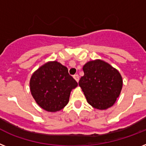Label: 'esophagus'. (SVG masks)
Segmentation results:
<instances>
[{
	"instance_id": "1",
	"label": "esophagus",
	"mask_w": 146,
	"mask_h": 146,
	"mask_svg": "<svg viewBox=\"0 0 146 146\" xmlns=\"http://www.w3.org/2000/svg\"><path fill=\"white\" fill-rule=\"evenodd\" d=\"M73 78L75 79V80L77 82H79V75H78V74H75V75L73 76Z\"/></svg>"
}]
</instances>
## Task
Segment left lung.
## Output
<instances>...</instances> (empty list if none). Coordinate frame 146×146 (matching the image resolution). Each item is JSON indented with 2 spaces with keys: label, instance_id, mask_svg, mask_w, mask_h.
I'll return each mask as SVG.
<instances>
[{
  "label": "left lung",
  "instance_id": "8db88e82",
  "mask_svg": "<svg viewBox=\"0 0 146 146\" xmlns=\"http://www.w3.org/2000/svg\"><path fill=\"white\" fill-rule=\"evenodd\" d=\"M83 71L84 74L79 85L88 103L99 110L111 107L122 88V78L119 71L100 59L87 62Z\"/></svg>",
  "mask_w": 146,
  "mask_h": 146
}]
</instances>
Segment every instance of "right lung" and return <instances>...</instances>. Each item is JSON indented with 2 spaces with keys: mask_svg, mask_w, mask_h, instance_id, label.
Returning a JSON list of instances; mask_svg holds the SVG:
<instances>
[{
  "mask_svg": "<svg viewBox=\"0 0 146 146\" xmlns=\"http://www.w3.org/2000/svg\"><path fill=\"white\" fill-rule=\"evenodd\" d=\"M77 85L67 67L56 61L39 67L29 82L32 96L36 103L49 112H56L65 107L71 90Z\"/></svg>",
  "mask_w": 146,
  "mask_h": 146,
  "instance_id": "obj_1",
  "label": "right lung"
}]
</instances>
